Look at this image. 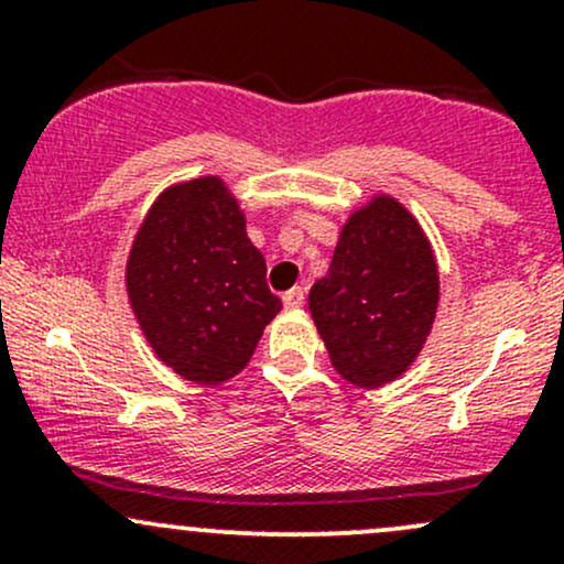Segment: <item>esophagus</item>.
Here are the masks:
<instances>
[{
  "instance_id": "esophagus-1",
  "label": "esophagus",
  "mask_w": 564,
  "mask_h": 564,
  "mask_svg": "<svg viewBox=\"0 0 564 564\" xmlns=\"http://www.w3.org/2000/svg\"><path fill=\"white\" fill-rule=\"evenodd\" d=\"M283 304H286L289 310H296V307H302V304H304V289H302V286H294V289H289L286 294H283Z\"/></svg>"
}]
</instances>
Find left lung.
<instances>
[{
	"label": "left lung",
	"instance_id": "obj_1",
	"mask_svg": "<svg viewBox=\"0 0 564 564\" xmlns=\"http://www.w3.org/2000/svg\"><path fill=\"white\" fill-rule=\"evenodd\" d=\"M440 273L430 238L398 198L377 193L341 225L328 273L310 289V313L349 384L403 377L432 334Z\"/></svg>",
	"mask_w": 564,
	"mask_h": 564
}]
</instances>
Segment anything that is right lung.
<instances>
[{"label": "right lung", "instance_id": "right-lung-1", "mask_svg": "<svg viewBox=\"0 0 564 564\" xmlns=\"http://www.w3.org/2000/svg\"><path fill=\"white\" fill-rule=\"evenodd\" d=\"M246 215L217 174L159 193L127 257V296L156 358L193 384L241 373L281 313Z\"/></svg>", "mask_w": 564, "mask_h": 564}]
</instances>
